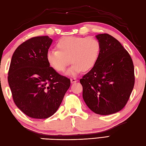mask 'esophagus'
I'll return each instance as SVG.
<instances>
[{
    "mask_svg": "<svg viewBox=\"0 0 146 146\" xmlns=\"http://www.w3.org/2000/svg\"><path fill=\"white\" fill-rule=\"evenodd\" d=\"M70 81H71V83H75V82H77L78 81V79L76 78H71L70 79Z\"/></svg>",
    "mask_w": 146,
    "mask_h": 146,
    "instance_id": "1",
    "label": "esophagus"
}]
</instances>
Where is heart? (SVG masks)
Returning a JSON list of instances; mask_svg holds the SVG:
<instances>
[{
	"mask_svg": "<svg viewBox=\"0 0 146 146\" xmlns=\"http://www.w3.org/2000/svg\"><path fill=\"white\" fill-rule=\"evenodd\" d=\"M57 50H49L46 60L50 67L61 73L66 70L70 61L73 64L66 75L75 76L82 71H88L95 66L100 52V43L92 37H64L56 44Z\"/></svg>",
	"mask_w": 146,
	"mask_h": 146,
	"instance_id": "b5f03b06",
	"label": "heart"
}]
</instances>
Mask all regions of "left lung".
<instances>
[{
    "label": "left lung",
    "mask_w": 146,
    "mask_h": 146,
    "mask_svg": "<svg viewBox=\"0 0 146 146\" xmlns=\"http://www.w3.org/2000/svg\"><path fill=\"white\" fill-rule=\"evenodd\" d=\"M100 43L97 63L80 79L83 98L95 113L106 115L125 107L134 86V68L129 52L108 34L95 36Z\"/></svg>",
    "instance_id": "1"
}]
</instances>
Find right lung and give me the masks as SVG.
<instances>
[{"mask_svg": "<svg viewBox=\"0 0 146 146\" xmlns=\"http://www.w3.org/2000/svg\"><path fill=\"white\" fill-rule=\"evenodd\" d=\"M52 39L38 36L24 42L12 56L8 83L16 106L34 119H47L60 107L70 80L50 67L46 53Z\"/></svg>", "mask_w": 146, "mask_h": 146, "instance_id": "obj_1", "label": "right lung"}]
</instances>
